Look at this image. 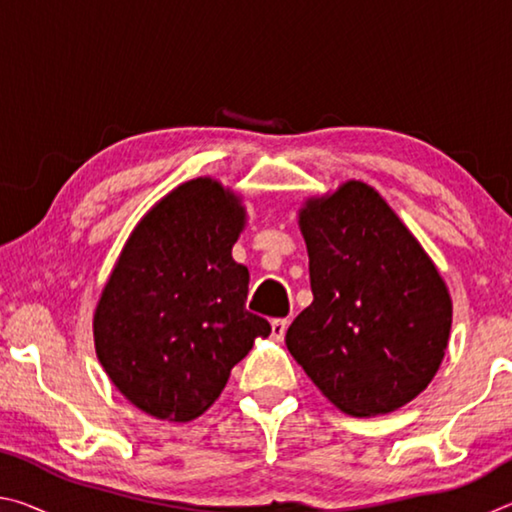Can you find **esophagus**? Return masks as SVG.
<instances>
[{
	"label": "esophagus",
	"mask_w": 512,
	"mask_h": 512,
	"mask_svg": "<svg viewBox=\"0 0 512 512\" xmlns=\"http://www.w3.org/2000/svg\"><path fill=\"white\" fill-rule=\"evenodd\" d=\"M287 327H289V320L287 318H275L271 320V334L275 341H282L284 334H287Z\"/></svg>",
	"instance_id": "34e87169"
}]
</instances>
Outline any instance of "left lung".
<instances>
[{"label": "left lung", "instance_id": "obj_1", "mask_svg": "<svg viewBox=\"0 0 512 512\" xmlns=\"http://www.w3.org/2000/svg\"><path fill=\"white\" fill-rule=\"evenodd\" d=\"M298 225L314 302L289 327L291 357L352 418L402 409L445 359L452 296L443 275L361 180L307 198Z\"/></svg>", "mask_w": 512, "mask_h": 512}]
</instances>
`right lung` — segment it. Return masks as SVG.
<instances>
[{"label": "right lung", "instance_id": "right-lung-1", "mask_svg": "<svg viewBox=\"0 0 512 512\" xmlns=\"http://www.w3.org/2000/svg\"><path fill=\"white\" fill-rule=\"evenodd\" d=\"M241 196L194 178L160 198L115 262L94 309V350L117 391L158 420L189 422L271 325L246 309L250 273L232 259Z\"/></svg>", "mask_w": 512, "mask_h": 512}]
</instances>
